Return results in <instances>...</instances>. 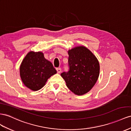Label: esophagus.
<instances>
[{"mask_svg":"<svg viewBox=\"0 0 131 131\" xmlns=\"http://www.w3.org/2000/svg\"><path fill=\"white\" fill-rule=\"evenodd\" d=\"M56 70H57V72H58V73H61V70H62V69H61V68H56Z\"/></svg>","mask_w":131,"mask_h":131,"instance_id":"1","label":"esophagus"}]
</instances>
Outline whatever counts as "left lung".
Listing matches in <instances>:
<instances>
[{
  "instance_id": "obj_1",
  "label": "left lung",
  "mask_w": 131,
  "mask_h": 131,
  "mask_svg": "<svg viewBox=\"0 0 131 131\" xmlns=\"http://www.w3.org/2000/svg\"><path fill=\"white\" fill-rule=\"evenodd\" d=\"M68 72L61 74L70 90L78 95L89 91L97 82L100 66L96 57L84 46L68 51Z\"/></svg>"
}]
</instances>
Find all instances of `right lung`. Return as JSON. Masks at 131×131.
Here are the masks:
<instances>
[{
    "mask_svg": "<svg viewBox=\"0 0 131 131\" xmlns=\"http://www.w3.org/2000/svg\"><path fill=\"white\" fill-rule=\"evenodd\" d=\"M57 73L52 63L46 59L42 52H30L23 61L20 68V77L28 88L40 90L47 79Z\"/></svg>",
    "mask_w": 131,
    "mask_h": 131,
    "instance_id": "right-lung-1",
    "label": "right lung"
}]
</instances>
